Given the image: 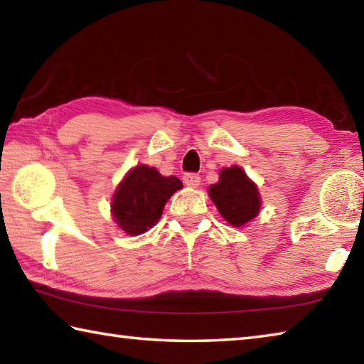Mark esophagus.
<instances>
[{
	"mask_svg": "<svg viewBox=\"0 0 364 364\" xmlns=\"http://www.w3.org/2000/svg\"><path fill=\"white\" fill-rule=\"evenodd\" d=\"M183 183L186 184L189 188H199L200 184V176L196 175V173H186L183 176Z\"/></svg>",
	"mask_w": 364,
	"mask_h": 364,
	"instance_id": "obj_1",
	"label": "esophagus"
}]
</instances>
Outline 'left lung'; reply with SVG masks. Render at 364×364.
<instances>
[{
	"instance_id": "1",
	"label": "left lung",
	"mask_w": 364,
	"mask_h": 364,
	"mask_svg": "<svg viewBox=\"0 0 364 364\" xmlns=\"http://www.w3.org/2000/svg\"><path fill=\"white\" fill-rule=\"evenodd\" d=\"M208 196L232 228L245 226L259 215L262 203L259 191L239 165L223 168L220 180L208 188Z\"/></svg>"
}]
</instances>
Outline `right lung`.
Returning a JSON list of instances; mask_svg holds the SVG:
<instances>
[{
  "instance_id": "right-lung-1",
  "label": "right lung",
  "mask_w": 364,
  "mask_h": 364,
  "mask_svg": "<svg viewBox=\"0 0 364 364\" xmlns=\"http://www.w3.org/2000/svg\"><path fill=\"white\" fill-rule=\"evenodd\" d=\"M183 183L176 176H162L149 165H136L127 171L111 200L113 221L127 235L146 232L159 221L165 203Z\"/></svg>"
}]
</instances>
